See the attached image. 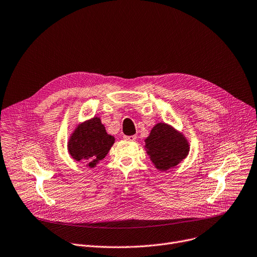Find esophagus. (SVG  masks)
<instances>
[{"instance_id": "34e87169", "label": "esophagus", "mask_w": 257, "mask_h": 257, "mask_svg": "<svg viewBox=\"0 0 257 257\" xmlns=\"http://www.w3.org/2000/svg\"><path fill=\"white\" fill-rule=\"evenodd\" d=\"M124 139L126 140V141H130V142H132V141H136L137 140V136H125L124 137Z\"/></svg>"}]
</instances>
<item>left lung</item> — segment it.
Segmentation results:
<instances>
[{
	"mask_svg": "<svg viewBox=\"0 0 257 257\" xmlns=\"http://www.w3.org/2000/svg\"><path fill=\"white\" fill-rule=\"evenodd\" d=\"M145 142L147 153L160 171H167L177 166L187 156L190 150L182 134L165 123L154 126Z\"/></svg>",
	"mask_w": 257,
	"mask_h": 257,
	"instance_id": "left-lung-1",
	"label": "left lung"
}]
</instances>
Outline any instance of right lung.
<instances>
[{
    "instance_id": "obj_1",
    "label": "right lung",
    "mask_w": 257,
    "mask_h": 257,
    "mask_svg": "<svg viewBox=\"0 0 257 257\" xmlns=\"http://www.w3.org/2000/svg\"><path fill=\"white\" fill-rule=\"evenodd\" d=\"M114 138L107 134L99 117H93L77 127L69 142V152L77 161L93 168L109 152Z\"/></svg>"
}]
</instances>
